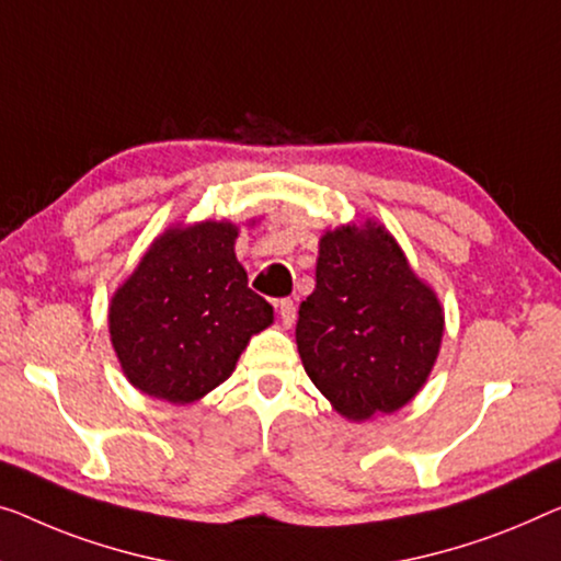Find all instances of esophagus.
I'll return each mask as SVG.
<instances>
[{"label": "esophagus", "instance_id": "esophagus-1", "mask_svg": "<svg viewBox=\"0 0 561 561\" xmlns=\"http://www.w3.org/2000/svg\"><path fill=\"white\" fill-rule=\"evenodd\" d=\"M277 309H279V320H282L284 328H291V324H295V320H297L295 302H291V299H279Z\"/></svg>", "mask_w": 561, "mask_h": 561}]
</instances>
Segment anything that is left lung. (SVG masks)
<instances>
[{
    "label": "left lung",
    "mask_w": 561,
    "mask_h": 561,
    "mask_svg": "<svg viewBox=\"0 0 561 561\" xmlns=\"http://www.w3.org/2000/svg\"><path fill=\"white\" fill-rule=\"evenodd\" d=\"M314 291L299 305L305 373L347 421L411 403L438 360L443 305L382 224H340L320 239Z\"/></svg>",
    "instance_id": "obj_1"
}]
</instances>
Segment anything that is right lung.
I'll list each match as a JSON object with an SVG mask.
<instances>
[{
    "label": "right lung",
    "instance_id": "1",
    "mask_svg": "<svg viewBox=\"0 0 561 561\" xmlns=\"http://www.w3.org/2000/svg\"><path fill=\"white\" fill-rule=\"evenodd\" d=\"M237 237L227 219L173 224L113 291L107 330L133 388L173 405L196 403L274 322L272 305L249 289Z\"/></svg>",
    "mask_w": 561,
    "mask_h": 561
}]
</instances>
